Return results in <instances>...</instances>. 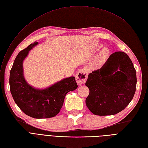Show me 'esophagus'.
Segmentation results:
<instances>
[{
  "label": "esophagus",
  "instance_id": "34e87169",
  "mask_svg": "<svg viewBox=\"0 0 148 148\" xmlns=\"http://www.w3.org/2000/svg\"><path fill=\"white\" fill-rule=\"evenodd\" d=\"M88 73L85 69H81L76 75V81L78 85L85 83L87 79Z\"/></svg>",
  "mask_w": 148,
  "mask_h": 148
}]
</instances>
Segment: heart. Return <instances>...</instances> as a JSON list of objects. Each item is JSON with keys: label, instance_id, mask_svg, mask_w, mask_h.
<instances>
[{"label": "heart", "instance_id": "b5f03b06", "mask_svg": "<svg viewBox=\"0 0 148 148\" xmlns=\"http://www.w3.org/2000/svg\"><path fill=\"white\" fill-rule=\"evenodd\" d=\"M108 54H109V51L108 48L107 47L103 48L97 57L95 61V64L96 66H99L102 63H103L105 61V60H106Z\"/></svg>", "mask_w": 148, "mask_h": 148}]
</instances>
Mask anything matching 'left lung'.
Returning a JSON list of instances; mask_svg holds the SVG:
<instances>
[{"label": "left lung", "instance_id": "left-lung-1", "mask_svg": "<svg viewBox=\"0 0 148 148\" xmlns=\"http://www.w3.org/2000/svg\"><path fill=\"white\" fill-rule=\"evenodd\" d=\"M136 70L123 52L112 53L101 69L89 73L86 103L97 116L114 115L124 110L136 92Z\"/></svg>", "mask_w": 148, "mask_h": 148}]
</instances>
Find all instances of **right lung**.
Wrapping results in <instances>:
<instances>
[{
	"mask_svg": "<svg viewBox=\"0 0 148 148\" xmlns=\"http://www.w3.org/2000/svg\"><path fill=\"white\" fill-rule=\"evenodd\" d=\"M38 45L35 41L16 57L10 75L12 96L25 114L36 119L51 118L57 115L66 94L78 87L74 76L69 77L46 88L39 89L28 84L24 77L23 62L31 49Z\"/></svg>",
	"mask_w": 148,
	"mask_h": 148,
	"instance_id": "1",
	"label": "right lung"
}]
</instances>
